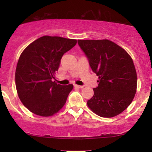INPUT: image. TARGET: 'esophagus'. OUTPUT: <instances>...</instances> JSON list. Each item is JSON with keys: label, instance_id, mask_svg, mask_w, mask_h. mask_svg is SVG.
<instances>
[{"label": "esophagus", "instance_id": "obj_1", "mask_svg": "<svg viewBox=\"0 0 152 152\" xmlns=\"http://www.w3.org/2000/svg\"><path fill=\"white\" fill-rule=\"evenodd\" d=\"M74 86L75 87V88H84V86H80V85H77V84H75Z\"/></svg>", "mask_w": 152, "mask_h": 152}]
</instances>
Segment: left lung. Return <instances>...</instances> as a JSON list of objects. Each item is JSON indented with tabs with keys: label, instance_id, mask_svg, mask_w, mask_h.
I'll list each match as a JSON object with an SVG mask.
<instances>
[{
	"label": "left lung",
	"instance_id": "left-lung-1",
	"mask_svg": "<svg viewBox=\"0 0 152 152\" xmlns=\"http://www.w3.org/2000/svg\"><path fill=\"white\" fill-rule=\"evenodd\" d=\"M91 69L98 76V86L87 102L93 113L112 118L123 112L134 99L137 74L132 58L125 50L108 39L78 40Z\"/></svg>",
	"mask_w": 152,
	"mask_h": 152
}]
</instances>
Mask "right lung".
<instances>
[{
  "instance_id": "obj_1",
  "label": "right lung",
  "mask_w": 152,
  "mask_h": 152,
  "mask_svg": "<svg viewBox=\"0 0 152 152\" xmlns=\"http://www.w3.org/2000/svg\"><path fill=\"white\" fill-rule=\"evenodd\" d=\"M76 39L43 36L28 45L18 59L15 84L20 100L32 113L42 117L57 113L65 105L73 85L53 82L62 56Z\"/></svg>"
}]
</instances>
